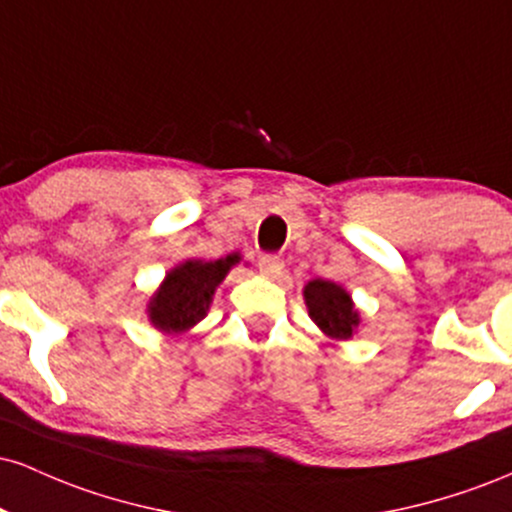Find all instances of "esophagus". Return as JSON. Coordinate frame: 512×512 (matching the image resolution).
<instances>
[{
  "instance_id": "1",
  "label": "esophagus",
  "mask_w": 512,
  "mask_h": 512,
  "mask_svg": "<svg viewBox=\"0 0 512 512\" xmlns=\"http://www.w3.org/2000/svg\"><path fill=\"white\" fill-rule=\"evenodd\" d=\"M257 267H260V272L264 276H269V279H276V276H281V272H284V262L274 255H262Z\"/></svg>"
}]
</instances>
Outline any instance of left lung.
<instances>
[{"instance_id":"obj_1","label":"left lung","mask_w":512,"mask_h":512,"mask_svg":"<svg viewBox=\"0 0 512 512\" xmlns=\"http://www.w3.org/2000/svg\"><path fill=\"white\" fill-rule=\"evenodd\" d=\"M305 305H308L310 320L320 327L322 332L337 342H346L354 337L361 315L354 308L349 291L334 281L313 279L303 289Z\"/></svg>"}]
</instances>
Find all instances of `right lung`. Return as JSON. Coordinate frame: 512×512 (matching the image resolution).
I'll use <instances>...</instances> for the list:
<instances>
[{
  "mask_svg": "<svg viewBox=\"0 0 512 512\" xmlns=\"http://www.w3.org/2000/svg\"><path fill=\"white\" fill-rule=\"evenodd\" d=\"M238 262V255H228L214 262L185 260L170 269L146 305L151 325L163 334H182L195 327L207 315L216 286Z\"/></svg>",
  "mask_w": 512,
  "mask_h": 512,
  "instance_id": "obj_1",
  "label": "right lung"
}]
</instances>
